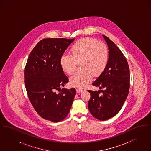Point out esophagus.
<instances>
[{
    "mask_svg": "<svg viewBox=\"0 0 151 151\" xmlns=\"http://www.w3.org/2000/svg\"><path fill=\"white\" fill-rule=\"evenodd\" d=\"M84 91H85V89H84L83 88H78L76 89V92H78V93H79V92H83Z\"/></svg>",
    "mask_w": 151,
    "mask_h": 151,
    "instance_id": "34e87169",
    "label": "esophagus"
}]
</instances>
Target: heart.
<instances>
[{
    "label": "heart",
    "mask_w": 151,
    "mask_h": 151,
    "mask_svg": "<svg viewBox=\"0 0 151 151\" xmlns=\"http://www.w3.org/2000/svg\"><path fill=\"white\" fill-rule=\"evenodd\" d=\"M71 55L64 54L60 59L62 70L68 74L76 71L79 63L82 70L70 79L73 86H86L92 80V76H99L105 70L109 59L106 45L93 38L80 39L71 49Z\"/></svg>",
    "instance_id": "1"
}]
</instances>
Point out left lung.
Instances as JSON below:
<instances>
[{
  "label": "left lung",
  "instance_id": "obj_1",
  "mask_svg": "<svg viewBox=\"0 0 151 151\" xmlns=\"http://www.w3.org/2000/svg\"><path fill=\"white\" fill-rule=\"evenodd\" d=\"M108 44L109 59L105 70L92 85L100 91L88 90L91 99L88 106L91 114L100 121H106L115 116L121 109L129 89V69L122 51L108 37L102 35Z\"/></svg>",
  "mask_w": 151,
  "mask_h": 151
}]
</instances>
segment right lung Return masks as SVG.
<instances>
[{
    "label": "right lung",
    "mask_w": 151,
    "mask_h": 151,
    "mask_svg": "<svg viewBox=\"0 0 151 151\" xmlns=\"http://www.w3.org/2000/svg\"><path fill=\"white\" fill-rule=\"evenodd\" d=\"M75 38H45L29 54L25 68V85L33 107L42 118L52 122L68 115L76 94L75 88H60L68 82L60 59Z\"/></svg>",
    "instance_id": "add662e5"
}]
</instances>
